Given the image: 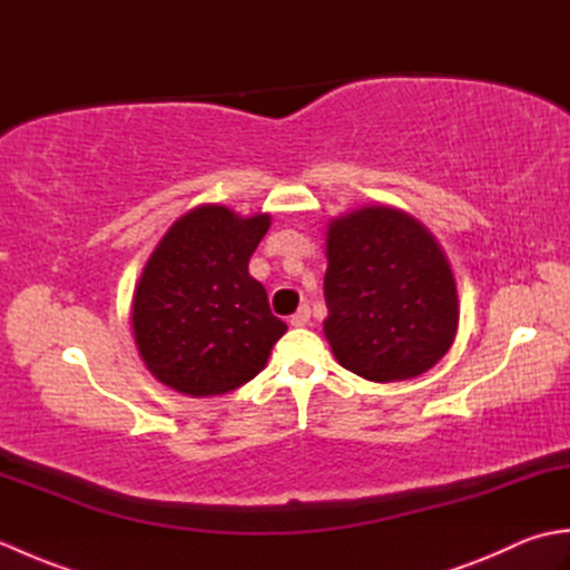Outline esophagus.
Wrapping results in <instances>:
<instances>
[{"instance_id":"34e87169","label":"esophagus","mask_w":570,"mask_h":570,"mask_svg":"<svg viewBox=\"0 0 570 570\" xmlns=\"http://www.w3.org/2000/svg\"><path fill=\"white\" fill-rule=\"evenodd\" d=\"M288 321H292V325H296V328H304V325L311 321V308L301 306Z\"/></svg>"}]
</instances>
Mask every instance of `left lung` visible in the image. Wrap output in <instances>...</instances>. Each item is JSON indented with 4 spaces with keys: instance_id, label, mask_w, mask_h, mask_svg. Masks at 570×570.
Here are the masks:
<instances>
[{
    "instance_id": "left-lung-1",
    "label": "left lung",
    "mask_w": 570,
    "mask_h": 570,
    "mask_svg": "<svg viewBox=\"0 0 570 570\" xmlns=\"http://www.w3.org/2000/svg\"><path fill=\"white\" fill-rule=\"evenodd\" d=\"M323 278L333 355L370 382L419 377L453 345L455 282L429 229L402 210L362 208L328 227Z\"/></svg>"
}]
</instances>
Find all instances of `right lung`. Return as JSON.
I'll return each mask as SVG.
<instances>
[{
	"mask_svg": "<svg viewBox=\"0 0 570 570\" xmlns=\"http://www.w3.org/2000/svg\"><path fill=\"white\" fill-rule=\"evenodd\" d=\"M269 215L200 205L168 227L137 284L131 328L156 380L190 396L233 392L264 370L286 333L249 276Z\"/></svg>",
	"mask_w": 570,
	"mask_h": 570,
	"instance_id": "1",
	"label": "right lung"
}]
</instances>
